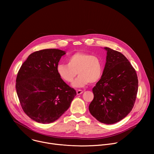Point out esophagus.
Here are the masks:
<instances>
[{
	"label": "esophagus",
	"mask_w": 154,
	"mask_h": 154,
	"mask_svg": "<svg viewBox=\"0 0 154 154\" xmlns=\"http://www.w3.org/2000/svg\"><path fill=\"white\" fill-rule=\"evenodd\" d=\"M84 91H82V90H77V95H80V94H81L82 93H83Z\"/></svg>",
	"instance_id": "34e87169"
}]
</instances>
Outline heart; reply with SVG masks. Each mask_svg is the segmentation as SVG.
Listing matches in <instances>:
<instances>
[{"instance_id": "b5f03b06", "label": "heart", "mask_w": 154, "mask_h": 154, "mask_svg": "<svg viewBox=\"0 0 154 154\" xmlns=\"http://www.w3.org/2000/svg\"><path fill=\"white\" fill-rule=\"evenodd\" d=\"M68 64H59L57 72L59 77L66 83L74 82L72 85L76 88L85 86L89 83H94L99 81L103 72L102 63L100 59L92 54L77 52L68 57Z\"/></svg>"}]
</instances>
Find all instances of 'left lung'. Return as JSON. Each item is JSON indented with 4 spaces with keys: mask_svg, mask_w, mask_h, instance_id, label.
<instances>
[{
    "mask_svg": "<svg viewBox=\"0 0 154 154\" xmlns=\"http://www.w3.org/2000/svg\"><path fill=\"white\" fill-rule=\"evenodd\" d=\"M101 79L93 88L90 113L99 122L112 124L124 118L132 109L138 88L135 69L121 52L110 48Z\"/></svg>",
    "mask_w": 154,
    "mask_h": 154,
    "instance_id": "1",
    "label": "left lung"
}]
</instances>
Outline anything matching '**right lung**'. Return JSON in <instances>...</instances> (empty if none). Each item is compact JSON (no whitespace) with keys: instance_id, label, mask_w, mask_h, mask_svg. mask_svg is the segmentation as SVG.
Masks as SVG:
<instances>
[{"instance_id":"obj_1","label":"right lung","mask_w":154,"mask_h":154,"mask_svg":"<svg viewBox=\"0 0 154 154\" xmlns=\"http://www.w3.org/2000/svg\"><path fill=\"white\" fill-rule=\"evenodd\" d=\"M64 54L56 49L36 51L17 72L16 88L20 104L24 113L37 122L49 124L57 120L77 95L57 72Z\"/></svg>"}]
</instances>
